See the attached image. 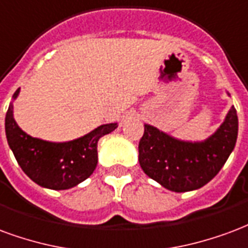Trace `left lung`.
<instances>
[{
	"label": "left lung",
	"instance_id": "left-lung-1",
	"mask_svg": "<svg viewBox=\"0 0 248 248\" xmlns=\"http://www.w3.org/2000/svg\"><path fill=\"white\" fill-rule=\"evenodd\" d=\"M238 137L236 109L205 141H182L155 126L144 125L139 142V162L146 176L177 193L200 189L225 165Z\"/></svg>",
	"mask_w": 248,
	"mask_h": 248
}]
</instances>
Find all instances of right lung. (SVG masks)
I'll return each mask as SVG.
<instances>
[{"label": "right lung", "mask_w": 248, "mask_h": 248, "mask_svg": "<svg viewBox=\"0 0 248 248\" xmlns=\"http://www.w3.org/2000/svg\"><path fill=\"white\" fill-rule=\"evenodd\" d=\"M19 93L14 92L13 99ZM117 128V123L97 126L86 136L66 142H50L29 136L13 116V104L5 117L10 149L25 174L42 187L66 190L91 176L97 165V141Z\"/></svg>", "instance_id": "right-lung-1"}]
</instances>
